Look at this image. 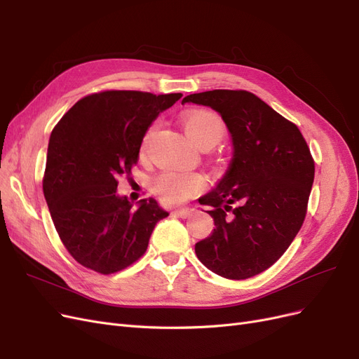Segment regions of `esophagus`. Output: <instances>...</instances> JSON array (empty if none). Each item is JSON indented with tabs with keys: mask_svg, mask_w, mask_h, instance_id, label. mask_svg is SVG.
<instances>
[{
	"mask_svg": "<svg viewBox=\"0 0 359 359\" xmlns=\"http://www.w3.org/2000/svg\"><path fill=\"white\" fill-rule=\"evenodd\" d=\"M191 212H193V210H191V208H180V210H175V211H173V214L178 215V217H181V219H187V217H190V215H191Z\"/></svg>",
	"mask_w": 359,
	"mask_h": 359,
	"instance_id": "1",
	"label": "esophagus"
}]
</instances>
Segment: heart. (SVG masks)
<instances>
[{"label": "heart", "mask_w": 359, "mask_h": 359, "mask_svg": "<svg viewBox=\"0 0 359 359\" xmlns=\"http://www.w3.org/2000/svg\"><path fill=\"white\" fill-rule=\"evenodd\" d=\"M184 130L194 145L199 148L214 147L220 142L226 133V124L219 114L210 109H194L184 114ZM156 124L149 126L144 136L142 147L148 144L154 133ZM205 187V178L198 172H178L166 170L156 177L153 189L160 199L166 203H180L187 201L194 193Z\"/></svg>", "instance_id": "b5f03b06"}]
</instances>
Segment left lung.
Segmentation results:
<instances>
[{"label":"left lung","mask_w":359,"mask_h":359,"mask_svg":"<svg viewBox=\"0 0 359 359\" xmlns=\"http://www.w3.org/2000/svg\"><path fill=\"white\" fill-rule=\"evenodd\" d=\"M182 103L219 112L233 145L223 178L199 199L211 206L215 229L194 252L224 278L257 276L286 252L306 219L314 180L310 148L295 124L248 91L212 90Z\"/></svg>","instance_id":"obj_1"}]
</instances>
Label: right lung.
<instances>
[{
    "label": "right lung",
    "mask_w": 359,
    "mask_h": 359,
    "mask_svg": "<svg viewBox=\"0 0 359 359\" xmlns=\"http://www.w3.org/2000/svg\"><path fill=\"white\" fill-rule=\"evenodd\" d=\"M181 93L102 91L70 107L53 127L43 193L61 241L85 268L118 273L147 252L157 222L156 199L136 203L116 193L130 175L149 126Z\"/></svg>",
    "instance_id": "obj_1"
}]
</instances>
